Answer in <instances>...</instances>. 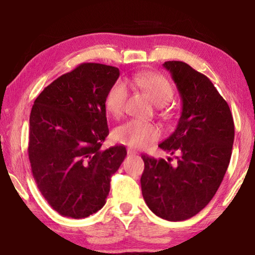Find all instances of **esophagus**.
Returning a JSON list of instances; mask_svg holds the SVG:
<instances>
[{
    "instance_id": "1",
    "label": "esophagus",
    "mask_w": 255,
    "mask_h": 255,
    "mask_svg": "<svg viewBox=\"0 0 255 255\" xmlns=\"http://www.w3.org/2000/svg\"><path fill=\"white\" fill-rule=\"evenodd\" d=\"M127 153H128V155H136V152H135V150H132V149H128Z\"/></svg>"
}]
</instances>
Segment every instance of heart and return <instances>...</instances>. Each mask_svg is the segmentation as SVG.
I'll list each match as a JSON object with an SVG mask.
<instances>
[{"label": "heart", "mask_w": 255, "mask_h": 255, "mask_svg": "<svg viewBox=\"0 0 255 255\" xmlns=\"http://www.w3.org/2000/svg\"><path fill=\"white\" fill-rule=\"evenodd\" d=\"M132 85L147 92L157 106L166 105L173 98V88L165 77L158 74L139 73L132 76ZM128 98V88L124 81L118 80L112 84L105 98V106L108 112L115 118L123 116ZM161 136L159 129L153 124L140 120H129L115 129L114 137L119 143L131 148H145L157 140Z\"/></svg>", "instance_id": "heart-1"}]
</instances>
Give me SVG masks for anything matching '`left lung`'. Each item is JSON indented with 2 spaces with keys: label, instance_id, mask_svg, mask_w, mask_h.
<instances>
[{
  "label": "left lung",
  "instance_id": "obj_1",
  "mask_svg": "<svg viewBox=\"0 0 255 255\" xmlns=\"http://www.w3.org/2000/svg\"><path fill=\"white\" fill-rule=\"evenodd\" d=\"M178 88L182 112L170 137L158 145L176 162L141 155V193L163 219L181 222L209 204L226 173L234 143V122L227 102L206 75L179 60L165 62Z\"/></svg>",
  "mask_w": 255,
  "mask_h": 255
}]
</instances>
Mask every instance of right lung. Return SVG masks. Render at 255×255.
<instances>
[{
	"mask_svg": "<svg viewBox=\"0 0 255 255\" xmlns=\"http://www.w3.org/2000/svg\"><path fill=\"white\" fill-rule=\"evenodd\" d=\"M117 67L83 63L55 80L34 100L28 154L33 179L51 208L85 218L106 204L124 145L102 149L109 135L105 98Z\"/></svg>",
	"mask_w": 255,
	"mask_h": 255,
	"instance_id": "obj_1",
	"label": "right lung"
}]
</instances>
